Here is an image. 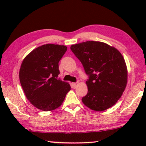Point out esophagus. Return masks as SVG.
Listing matches in <instances>:
<instances>
[{
    "mask_svg": "<svg viewBox=\"0 0 146 146\" xmlns=\"http://www.w3.org/2000/svg\"><path fill=\"white\" fill-rule=\"evenodd\" d=\"M78 84V82H76L72 83V86L73 88H76Z\"/></svg>",
    "mask_w": 146,
    "mask_h": 146,
    "instance_id": "obj_1",
    "label": "esophagus"
}]
</instances>
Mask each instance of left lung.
Instances as JSON below:
<instances>
[{
  "label": "left lung",
  "mask_w": 146,
  "mask_h": 146,
  "mask_svg": "<svg viewBox=\"0 0 146 146\" xmlns=\"http://www.w3.org/2000/svg\"><path fill=\"white\" fill-rule=\"evenodd\" d=\"M70 49L88 76V94L82 98V102L95 111L113 106L127 84V68L121 53L107 44L96 41L72 45Z\"/></svg>",
  "instance_id": "left-lung-1"
}]
</instances>
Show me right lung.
Returning <instances> with one entry per match:
<instances>
[{
    "label": "right lung",
    "mask_w": 146,
    "mask_h": 146,
    "mask_svg": "<svg viewBox=\"0 0 146 146\" xmlns=\"http://www.w3.org/2000/svg\"><path fill=\"white\" fill-rule=\"evenodd\" d=\"M67 50L63 45L48 44L33 50L22 63L21 86L32 104L42 111L60 106L71 87L58 79V62Z\"/></svg>",
    "instance_id": "1"
}]
</instances>
